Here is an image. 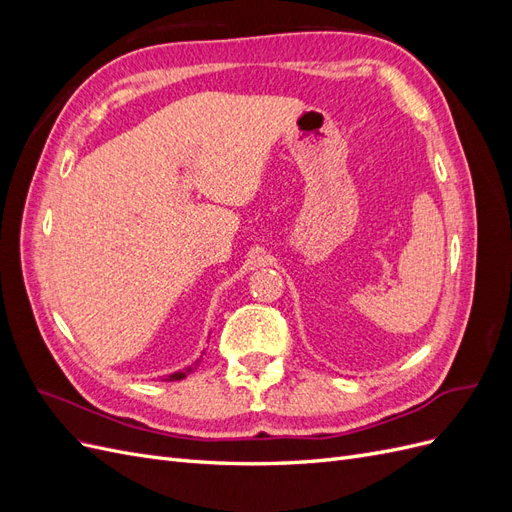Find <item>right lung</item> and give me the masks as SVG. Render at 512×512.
Returning <instances> with one entry per match:
<instances>
[{
    "label": "right lung",
    "mask_w": 512,
    "mask_h": 512,
    "mask_svg": "<svg viewBox=\"0 0 512 512\" xmlns=\"http://www.w3.org/2000/svg\"><path fill=\"white\" fill-rule=\"evenodd\" d=\"M198 367V361L192 365V367H188V369H181V371H175V374H170V376H166L164 380L166 382H173V380H183L185 376H188L190 374V371H194Z\"/></svg>",
    "instance_id": "obj_1"
}]
</instances>
